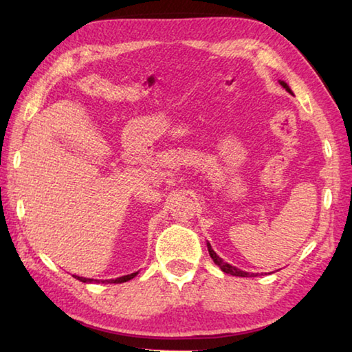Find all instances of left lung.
<instances>
[{
  "mask_svg": "<svg viewBox=\"0 0 352 352\" xmlns=\"http://www.w3.org/2000/svg\"><path fill=\"white\" fill-rule=\"evenodd\" d=\"M279 83H281V85L285 88V91H289V93L292 94V90L289 88L287 83L283 82V80H279ZM206 245H208V252H210V256H211L212 261H214V264H217V265L220 267V270H222V272H225V273H230V275H233V276H242V278H247V276H256L254 273H247V272H243V270L236 269V267H233V265L226 264V262H223V261H222V258H219L217 253L214 252V250L211 248V243H210V242H208Z\"/></svg>",
  "mask_w": 352,
  "mask_h": 352,
  "instance_id": "left-lung-1",
  "label": "left lung"
}]
</instances>
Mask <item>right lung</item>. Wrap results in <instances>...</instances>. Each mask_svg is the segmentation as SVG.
I'll use <instances>...</instances> for the list:
<instances>
[{"mask_svg":"<svg viewBox=\"0 0 352 352\" xmlns=\"http://www.w3.org/2000/svg\"><path fill=\"white\" fill-rule=\"evenodd\" d=\"M136 275H138V272L132 273V275H126V276L116 278V279H107V283H115V284H121V283L130 281V279L135 278ZM74 278H76V279H79V281H82V283H91V281H93V279H90V278H82V276H76V275H74ZM96 281H98V279H96ZM102 283H105V281H102Z\"/></svg>","mask_w":352,"mask_h":352,"instance_id":"add662e5","label":"right lung"}]
</instances>
